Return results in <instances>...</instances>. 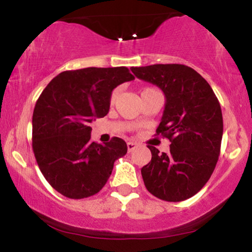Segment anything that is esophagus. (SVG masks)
Masks as SVG:
<instances>
[{"mask_svg":"<svg viewBox=\"0 0 252 252\" xmlns=\"http://www.w3.org/2000/svg\"><path fill=\"white\" fill-rule=\"evenodd\" d=\"M126 147H128V152L130 153V152H132V150H134L136 147H137V143H136V142H128V143H126Z\"/></svg>","mask_w":252,"mask_h":252,"instance_id":"esophagus-1","label":"esophagus"}]
</instances>
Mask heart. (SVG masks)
Returning a JSON list of instances; mask_svg holds the SVG:
<instances>
[{
    "instance_id": "b5f03b06",
    "label": "heart",
    "mask_w": 252,
    "mask_h": 252,
    "mask_svg": "<svg viewBox=\"0 0 252 252\" xmlns=\"http://www.w3.org/2000/svg\"><path fill=\"white\" fill-rule=\"evenodd\" d=\"M116 96H117V91L112 92V94H111V102H114V100L116 99Z\"/></svg>"
}]
</instances>
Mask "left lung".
<instances>
[{
	"label": "left lung",
	"mask_w": 252,
	"mask_h": 252,
	"mask_svg": "<svg viewBox=\"0 0 252 252\" xmlns=\"http://www.w3.org/2000/svg\"><path fill=\"white\" fill-rule=\"evenodd\" d=\"M138 79L158 86L166 97L156 134L170 141L169 153L148 146L152 160L141 173L147 189L166 201H182L205 186L220 153L222 115L210 84L180 63L131 67Z\"/></svg>",
	"instance_id": "1"
}]
</instances>
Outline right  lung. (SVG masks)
Segmentation results:
<instances>
[{
	"label": "right lung",
	"instance_id": "right-lung-1",
	"mask_svg": "<svg viewBox=\"0 0 252 252\" xmlns=\"http://www.w3.org/2000/svg\"><path fill=\"white\" fill-rule=\"evenodd\" d=\"M135 77L124 66L59 73L46 86L33 112V152L48 184L63 195L83 199L99 192L126 143L112 137L91 142L90 123L109 112L112 90Z\"/></svg>",
	"mask_w": 252,
	"mask_h": 252
}]
</instances>
